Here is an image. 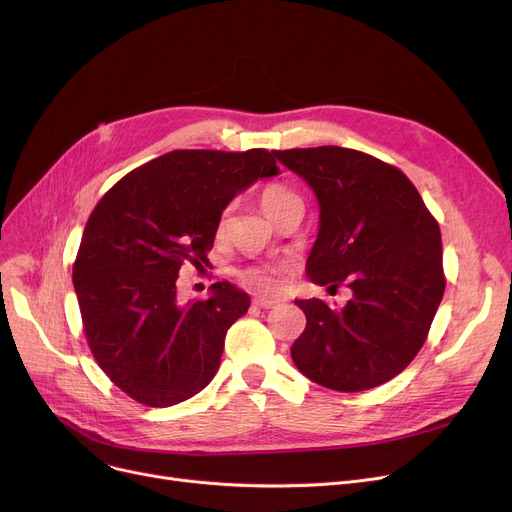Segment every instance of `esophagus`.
<instances>
[{"label":"esophagus","mask_w":512,"mask_h":512,"mask_svg":"<svg viewBox=\"0 0 512 512\" xmlns=\"http://www.w3.org/2000/svg\"><path fill=\"white\" fill-rule=\"evenodd\" d=\"M254 304H256L258 308H262V310H269V308H277V306H279V302L269 300V298H256Z\"/></svg>","instance_id":"34e87169"}]
</instances>
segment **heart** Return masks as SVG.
<instances>
[{"label": "heart", "mask_w": 512, "mask_h": 512, "mask_svg": "<svg viewBox=\"0 0 512 512\" xmlns=\"http://www.w3.org/2000/svg\"><path fill=\"white\" fill-rule=\"evenodd\" d=\"M294 200H300L298 193L283 183H269L260 193V204L269 216H273L279 208H283L285 204ZM229 214H231V206H227L221 212V216H218L216 221L218 235L225 233ZM289 271H291L289 264H252V266H246L243 271H239V281L246 287L258 291L262 296H279L285 287L283 275H287Z\"/></svg>", "instance_id": "b5f03b06"}]
</instances>
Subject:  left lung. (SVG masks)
Instances as JSON below:
<instances>
[{
    "mask_svg": "<svg viewBox=\"0 0 512 512\" xmlns=\"http://www.w3.org/2000/svg\"><path fill=\"white\" fill-rule=\"evenodd\" d=\"M321 206L306 275L352 298L337 308L296 300L306 329L296 367L337 392H364L402 373L423 348L446 289L440 225L400 168L337 145L275 150Z\"/></svg>",
    "mask_w": 512,
    "mask_h": 512,
    "instance_id": "left-lung-1",
    "label": "left lung"
}]
</instances>
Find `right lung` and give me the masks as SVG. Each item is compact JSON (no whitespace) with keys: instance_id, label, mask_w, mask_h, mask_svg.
<instances>
[{"instance_id":"obj_1","label":"right lung","mask_w":512,"mask_h":512,"mask_svg":"<svg viewBox=\"0 0 512 512\" xmlns=\"http://www.w3.org/2000/svg\"><path fill=\"white\" fill-rule=\"evenodd\" d=\"M279 173L273 152L175 150L150 160L93 208L72 283L89 350L139 404L166 408L212 381L229 327L250 296L229 281L181 304L183 266H208L216 221L237 191Z\"/></svg>"}]
</instances>
